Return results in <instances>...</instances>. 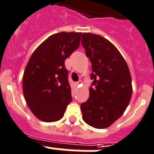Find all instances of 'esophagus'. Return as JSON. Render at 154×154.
Masks as SVG:
<instances>
[{"label":"esophagus","mask_w":154,"mask_h":154,"mask_svg":"<svg viewBox=\"0 0 154 154\" xmlns=\"http://www.w3.org/2000/svg\"><path fill=\"white\" fill-rule=\"evenodd\" d=\"M81 84H82V82L81 81H79V82H75L74 83V85L76 87H79L80 85H81Z\"/></svg>","instance_id":"1"}]
</instances>
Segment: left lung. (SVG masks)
Wrapping results in <instances>:
<instances>
[{"instance_id":"obj_1","label":"left lung","mask_w":154,"mask_h":154,"mask_svg":"<svg viewBox=\"0 0 154 154\" xmlns=\"http://www.w3.org/2000/svg\"><path fill=\"white\" fill-rule=\"evenodd\" d=\"M82 44L93 72L90 97L81 104L82 119L95 128H106L120 118L128 106L132 77L124 57L106 38L84 33Z\"/></svg>"}]
</instances>
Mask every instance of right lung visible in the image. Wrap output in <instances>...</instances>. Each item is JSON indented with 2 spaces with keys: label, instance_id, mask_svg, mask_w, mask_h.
<instances>
[{
  "label": "right lung",
  "instance_id": "right-lung-1",
  "mask_svg": "<svg viewBox=\"0 0 154 154\" xmlns=\"http://www.w3.org/2000/svg\"><path fill=\"white\" fill-rule=\"evenodd\" d=\"M82 33L54 34L41 43L26 67L23 94L30 111L43 122L64 116L72 102L71 87L64 60L78 48Z\"/></svg>",
  "mask_w": 154,
  "mask_h": 154
}]
</instances>
